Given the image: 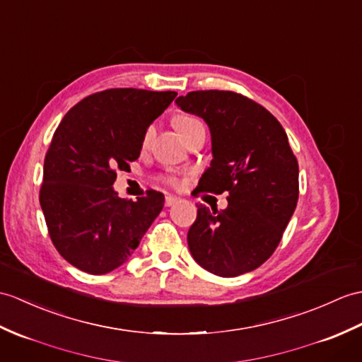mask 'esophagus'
I'll list each match as a JSON object with an SVG mask.
<instances>
[{
	"mask_svg": "<svg viewBox=\"0 0 362 362\" xmlns=\"http://www.w3.org/2000/svg\"><path fill=\"white\" fill-rule=\"evenodd\" d=\"M179 202V197H175V196H170L168 194L166 197H165V205L166 206H171V205H174V204H177Z\"/></svg>",
	"mask_w": 362,
	"mask_h": 362,
	"instance_id": "esophagus-1",
	"label": "esophagus"
}]
</instances>
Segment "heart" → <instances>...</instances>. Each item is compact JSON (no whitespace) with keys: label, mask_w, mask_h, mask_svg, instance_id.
<instances>
[{"label":"heart","mask_w":362,"mask_h":362,"mask_svg":"<svg viewBox=\"0 0 362 362\" xmlns=\"http://www.w3.org/2000/svg\"><path fill=\"white\" fill-rule=\"evenodd\" d=\"M174 124H175V129L179 131V134H180L182 137L187 136V134L191 132L192 129H196V128H200V126H204L197 119H194V117H188V115H179V117H175ZM154 134H156V126H154V124L148 126L145 134H143V139H141V146H143V148H146V146L149 145L151 140H153V137H154ZM160 180H162L163 183H166V185H170V187H179V183H180L179 179L175 177V175H173V174L162 175Z\"/></svg>","instance_id":"b5f03b06"}]
</instances>
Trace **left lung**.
Masks as SVG:
<instances>
[{
	"instance_id": "left-lung-1",
	"label": "left lung",
	"mask_w": 362,
	"mask_h": 362,
	"mask_svg": "<svg viewBox=\"0 0 362 362\" xmlns=\"http://www.w3.org/2000/svg\"><path fill=\"white\" fill-rule=\"evenodd\" d=\"M175 103L211 131L213 160L199 192L230 194L222 211L197 205L191 255L222 277L253 272L274 253L298 204L299 166L287 134L264 106L233 90H192Z\"/></svg>"
}]
</instances>
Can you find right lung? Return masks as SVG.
<instances>
[{"label": "right lung", "mask_w": 362, "mask_h": 362, "mask_svg": "<svg viewBox=\"0 0 362 362\" xmlns=\"http://www.w3.org/2000/svg\"><path fill=\"white\" fill-rule=\"evenodd\" d=\"M177 95L115 88L71 107L45 157L40 205L50 240L67 262L89 274L115 270L131 257L162 211L165 196L148 189L136 202L117 196V171H129L141 139Z\"/></svg>", "instance_id": "add662e5"}]
</instances>
